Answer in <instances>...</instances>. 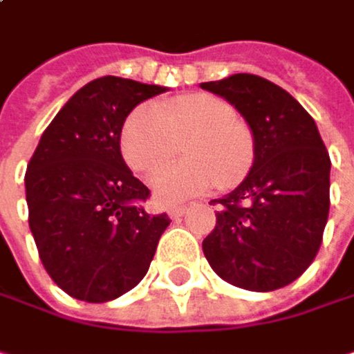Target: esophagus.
Instances as JSON below:
<instances>
[{
	"instance_id": "obj_1",
	"label": "esophagus",
	"mask_w": 354,
	"mask_h": 354,
	"mask_svg": "<svg viewBox=\"0 0 354 354\" xmlns=\"http://www.w3.org/2000/svg\"><path fill=\"white\" fill-rule=\"evenodd\" d=\"M186 211H188L186 207H178V205H174V207H168V215H170L172 219H178V217H182V215H184Z\"/></svg>"
}]
</instances>
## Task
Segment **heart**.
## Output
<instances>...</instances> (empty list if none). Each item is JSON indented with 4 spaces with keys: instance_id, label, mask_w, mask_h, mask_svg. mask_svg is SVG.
I'll return each mask as SVG.
<instances>
[{
    "instance_id": "b5f03b06",
    "label": "heart",
    "mask_w": 354,
    "mask_h": 354,
    "mask_svg": "<svg viewBox=\"0 0 354 354\" xmlns=\"http://www.w3.org/2000/svg\"><path fill=\"white\" fill-rule=\"evenodd\" d=\"M184 141L188 160L162 166L149 178L162 203H176L211 188H230L246 176L254 143L238 122L232 104L209 94H192L172 102L133 108L120 129V153L135 172H149L168 162Z\"/></svg>"
}]
</instances>
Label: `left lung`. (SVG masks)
Wrapping results in <instances>:
<instances>
[{
  "instance_id": "left-lung-1",
  "label": "left lung",
  "mask_w": 354,
  "mask_h": 354,
  "mask_svg": "<svg viewBox=\"0 0 354 354\" xmlns=\"http://www.w3.org/2000/svg\"><path fill=\"white\" fill-rule=\"evenodd\" d=\"M248 122L254 162L238 188L215 198V230L203 240L211 268L248 291H274L314 262L330 209V156L316 120L277 84L236 73L201 84Z\"/></svg>"
}]
</instances>
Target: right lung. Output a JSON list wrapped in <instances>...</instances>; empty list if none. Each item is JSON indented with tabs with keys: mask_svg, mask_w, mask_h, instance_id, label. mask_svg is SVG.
I'll use <instances>...</instances> for the list:
<instances>
[{
	"mask_svg": "<svg viewBox=\"0 0 354 354\" xmlns=\"http://www.w3.org/2000/svg\"><path fill=\"white\" fill-rule=\"evenodd\" d=\"M168 88L104 75L77 90L44 129L26 168L28 223L50 279L88 304L112 301L147 274L166 213L120 153L129 112Z\"/></svg>",
	"mask_w": 354,
	"mask_h": 354,
	"instance_id": "add662e5",
	"label": "right lung"
}]
</instances>
